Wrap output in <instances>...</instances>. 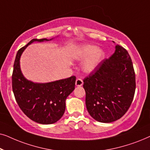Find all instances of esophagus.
Returning a JSON list of instances; mask_svg holds the SVG:
<instances>
[{
    "label": "esophagus",
    "instance_id": "1",
    "mask_svg": "<svg viewBox=\"0 0 150 150\" xmlns=\"http://www.w3.org/2000/svg\"><path fill=\"white\" fill-rule=\"evenodd\" d=\"M83 85V81H82V79H77L76 80V85L77 86V87H81Z\"/></svg>",
    "mask_w": 150,
    "mask_h": 150
}]
</instances>
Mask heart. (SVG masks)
<instances>
[{
  "instance_id": "obj_1",
  "label": "heart",
  "mask_w": 150,
  "mask_h": 150,
  "mask_svg": "<svg viewBox=\"0 0 150 150\" xmlns=\"http://www.w3.org/2000/svg\"><path fill=\"white\" fill-rule=\"evenodd\" d=\"M104 52L96 45L83 44L77 46L71 53V57L76 61H84L82 69L86 74L93 72L104 58Z\"/></svg>"
}]
</instances>
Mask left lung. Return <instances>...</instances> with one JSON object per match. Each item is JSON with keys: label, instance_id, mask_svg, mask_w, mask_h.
Instances as JSON below:
<instances>
[{"label": "left lung", "instance_id": "obj_1", "mask_svg": "<svg viewBox=\"0 0 150 150\" xmlns=\"http://www.w3.org/2000/svg\"><path fill=\"white\" fill-rule=\"evenodd\" d=\"M83 82L90 115L102 123L120 119L130 106L136 88L134 70L128 51L117 44L114 54L102 61Z\"/></svg>", "mask_w": 150, "mask_h": 150}]
</instances>
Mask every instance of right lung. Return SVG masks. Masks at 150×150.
I'll return each mask as SVG.
<instances>
[{"label":"right lung","mask_w":150,"mask_h":150,"mask_svg":"<svg viewBox=\"0 0 150 150\" xmlns=\"http://www.w3.org/2000/svg\"><path fill=\"white\" fill-rule=\"evenodd\" d=\"M52 39H33L20 48L16 54L12 74V89L18 106L28 118L41 124H54L63 115L66 98L74 90L76 77L50 83H34L24 76L20 60L28 45Z\"/></svg>","instance_id":"1"}]
</instances>
